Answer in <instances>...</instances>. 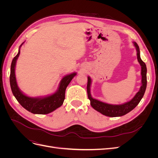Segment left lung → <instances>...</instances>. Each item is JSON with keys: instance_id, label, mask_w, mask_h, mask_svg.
Returning a JSON list of instances; mask_svg holds the SVG:
<instances>
[{"instance_id": "left-lung-1", "label": "left lung", "mask_w": 158, "mask_h": 158, "mask_svg": "<svg viewBox=\"0 0 158 158\" xmlns=\"http://www.w3.org/2000/svg\"><path fill=\"white\" fill-rule=\"evenodd\" d=\"M134 45L135 46L136 49L137 51V59L138 63H140L141 66V75H142V85L140 86V90L136 93L131 101L127 103H125L121 105H113L109 104L107 103H104L101 101H99L98 99L93 98L91 95L90 92V86L91 83H92V79L88 76V84H87V92L88 97L90 100V104L92 107L98 111V112L101 113L104 115L110 117H121L127 114L132 109H135L137 105L140 103V100L143 98L145 93L147 85V69L146 64L143 62L140 58V49L138 44L136 42H133Z\"/></svg>"}]
</instances>
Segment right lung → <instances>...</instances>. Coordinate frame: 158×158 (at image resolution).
I'll use <instances>...</instances> for the list:
<instances>
[{"mask_svg":"<svg viewBox=\"0 0 158 158\" xmlns=\"http://www.w3.org/2000/svg\"><path fill=\"white\" fill-rule=\"evenodd\" d=\"M22 44L20 46L18 54L13 59L11 63L10 84L12 94L21 106L28 111L33 114H48L55 111L63 105L65 98V90L66 87L76 75V73H74L64 76L60 82L58 89L52 95L43 98H31L27 96L19 89L15 75L16 60L20 55V47Z\"/></svg>","mask_w":158,"mask_h":158,"instance_id":"obj_1","label":"right lung"}]
</instances>
